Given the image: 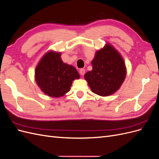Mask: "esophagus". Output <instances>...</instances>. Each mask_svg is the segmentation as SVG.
<instances>
[{
  "mask_svg": "<svg viewBox=\"0 0 159 159\" xmlns=\"http://www.w3.org/2000/svg\"><path fill=\"white\" fill-rule=\"evenodd\" d=\"M85 73V70L84 69H80V74L81 75H84Z\"/></svg>",
  "mask_w": 159,
  "mask_h": 159,
  "instance_id": "34e87169",
  "label": "esophagus"
}]
</instances>
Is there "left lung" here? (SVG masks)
Listing matches in <instances>:
<instances>
[{
	"instance_id": "obj_1",
	"label": "left lung",
	"mask_w": 159,
	"mask_h": 159,
	"mask_svg": "<svg viewBox=\"0 0 159 159\" xmlns=\"http://www.w3.org/2000/svg\"><path fill=\"white\" fill-rule=\"evenodd\" d=\"M93 69L84 75L95 94L108 96L117 91L126 76L125 64L121 56L110 44L96 52L91 61Z\"/></svg>"
}]
</instances>
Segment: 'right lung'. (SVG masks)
<instances>
[{"label":"right lung","mask_w":159,"mask_h":159,"mask_svg":"<svg viewBox=\"0 0 159 159\" xmlns=\"http://www.w3.org/2000/svg\"><path fill=\"white\" fill-rule=\"evenodd\" d=\"M60 53L50 51L42 57L35 70V80L45 94L61 97L70 89L73 81L80 78L74 66L64 63Z\"/></svg>","instance_id":"obj_1"}]
</instances>
